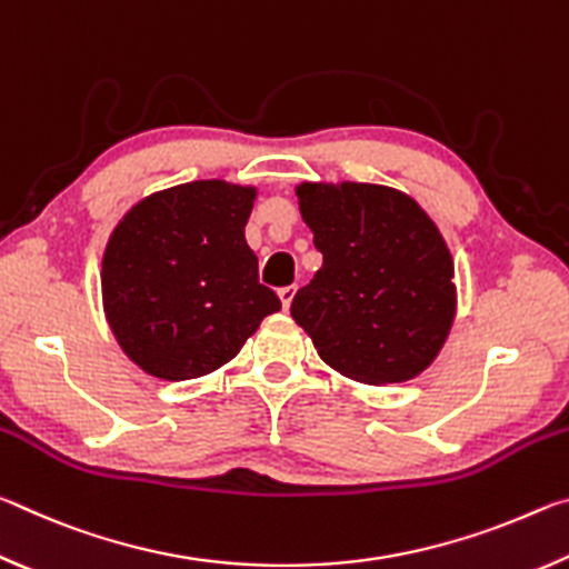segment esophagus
<instances>
[{
    "mask_svg": "<svg viewBox=\"0 0 569 569\" xmlns=\"http://www.w3.org/2000/svg\"><path fill=\"white\" fill-rule=\"evenodd\" d=\"M278 298H281V303H283V308L288 311V308H291V303H293V298H296V286L281 288V291H278Z\"/></svg>",
    "mask_w": 569,
    "mask_h": 569,
    "instance_id": "obj_1",
    "label": "esophagus"
}]
</instances>
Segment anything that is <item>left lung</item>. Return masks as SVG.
<instances>
[{"mask_svg":"<svg viewBox=\"0 0 569 569\" xmlns=\"http://www.w3.org/2000/svg\"><path fill=\"white\" fill-rule=\"evenodd\" d=\"M298 208L323 266L291 316L321 359L361 383L409 381L437 359L457 313L455 261L407 192L301 182Z\"/></svg>","mask_w":569,"mask_h":569,"instance_id":"1","label":"left lung"}]
</instances>
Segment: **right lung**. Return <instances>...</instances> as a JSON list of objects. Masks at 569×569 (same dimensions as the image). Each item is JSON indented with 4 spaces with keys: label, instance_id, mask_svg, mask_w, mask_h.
Instances as JSON below:
<instances>
[{
    "label": "right lung",
    "instance_id": "1",
    "mask_svg": "<svg viewBox=\"0 0 569 569\" xmlns=\"http://www.w3.org/2000/svg\"><path fill=\"white\" fill-rule=\"evenodd\" d=\"M253 200L250 186L192 180L142 198L112 230L100 276L104 316L150 377H206L281 311L246 243Z\"/></svg>",
    "mask_w": 569,
    "mask_h": 569
}]
</instances>
